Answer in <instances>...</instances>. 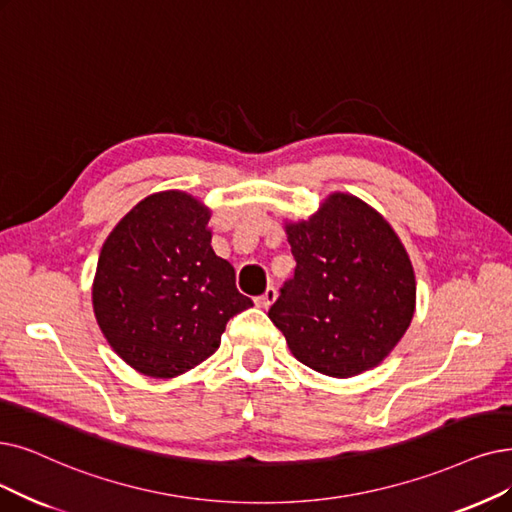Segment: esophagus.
I'll return each instance as SVG.
<instances>
[{"label": "esophagus", "instance_id": "34e87169", "mask_svg": "<svg viewBox=\"0 0 512 512\" xmlns=\"http://www.w3.org/2000/svg\"><path fill=\"white\" fill-rule=\"evenodd\" d=\"M277 300V290L275 288H267V292H264L262 296L256 298V304L260 306V309H269V306Z\"/></svg>", "mask_w": 512, "mask_h": 512}]
</instances>
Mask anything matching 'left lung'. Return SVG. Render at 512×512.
Instances as JSON below:
<instances>
[{
  "mask_svg": "<svg viewBox=\"0 0 512 512\" xmlns=\"http://www.w3.org/2000/svg\"><path fill=\"white\" fill-rule=\"evenodd\" d=\"M296 258L269 317L292 355L330 378L374 370L416 311L410 254L370 203L334 191L306 220H283Z\"/></svg>",
  "mask_w": 512,
  "mask_h": 512,
  "instance_id": "8db88e82",
  "label": "left lung"
}]
</instances>
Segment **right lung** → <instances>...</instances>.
<instances>
[{"mask_svg":"<svg viewBox=\"0 0 512 512\" xmlns=\"http://www.w3.org/2000/svg\"><path fill=\"white\" fill-rule=\"evenodd\" d=\"M212 210L178 189L140 199L102 243L94 317L117 357L170 380L212 357L227 321L252 306L235 269L216 256Z\"/></svg>","mask_w":512,"mask_h":512,"instance_id":"obj_1","label":"right lung"}]
</instances>
